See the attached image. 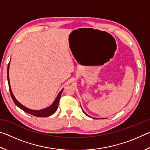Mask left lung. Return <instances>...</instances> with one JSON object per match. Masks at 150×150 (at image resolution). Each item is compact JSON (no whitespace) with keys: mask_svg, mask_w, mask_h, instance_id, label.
I'll list each match as a JSON object with an SVG mask.
<instances>
[{"mask_svg":"<svg viewBox=\"0 0 150 150\" xmlns=\"http://www.w3.org/2000/svg\"><path fill=\"white\" fill-rule=\"evenodd\" d=\"M82 110H83V109H82ZM83 112H84L85 115H87V116H88V117H91V116H88V115H87V114H86V113H85V112L84 110H83ZM91 118H92V117H91ZM95 119H96V118H95ZM102 119H104V118H102Z\"/></svg>","mask_w":150,"mask_h":150,"instance_id":"left-lung-1","label":"left lung"}]
</instances>
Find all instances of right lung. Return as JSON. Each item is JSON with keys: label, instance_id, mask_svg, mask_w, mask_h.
Masks as SVG:
<instances>
[{"label": "right lung", "instance_id": "add662e5", "mask_svg": "<svg viewBox=\"0 0 150 150\" xmlns=\"http://www.w3.org/2000/svg\"><path fill=\"white\" fill-rule=\"evenodd\" d=\"M9 66H10V62L8 63V69H7V79H8V86H9V90H10V93H11V97L13 100L14 103H15L18 107H19L20 109H22V110H24L26 112L30 114V115H34L35 116H38V117H47V116H49L52 115L55 112V111L57 110V109L58 108V104H59L60 98H61V95H62L63 89L60 91L58 94L57 97L55 98V100L54 101L52 105H51L50 106L48 107L42 109V110H32V109H30L26 107L24 105H22L21 103H20L18 101L16 100V98L14 97V96L12 93V91L11 90V85H10V80H9Z\"/></svg>", "mask_w": 150, "mask_h": 150}]
</instances>
